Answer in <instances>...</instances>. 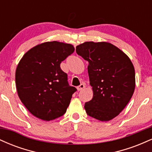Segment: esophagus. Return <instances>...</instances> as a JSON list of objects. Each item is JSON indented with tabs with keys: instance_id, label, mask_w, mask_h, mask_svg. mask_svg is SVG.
<instances>
[{
	"instance_id": "esophagus-1",
	"label": "esophagus",
	"mask_w": 152,
	"mask_h": 152,
	"mask_svg": "<svg viewBox=\"0 0 152 152\" xmlns=\"http://www.w3.org/2000/svg\"><path fill=\"white\" fill-rule=\"evenodd\" d=\"M84 88H85V85L83 84V83H81V84H80L79 86H77V90L78 91H81L82 89H83Z\"/></svg>"
}]
</instances>
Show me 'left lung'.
I'll use <instances>...</instances> for the list:
<instances>
[{"mask_svg":"<svg viewBox=\"0 0 152 152\" xmlns=\"http://www.w3.org/2000/svg\"><path fill=\"white\" fill-rule=\"evenodd\" d=\"M76 51L88 62V73L93 98L85 104L86 114L107 121L125 108L135 89V70L122 50L107 42L87 41Z\"/></svg>","mask_w":152,"mask_h":152,"instance_id":"1","label":"left lung"}]
</instances>
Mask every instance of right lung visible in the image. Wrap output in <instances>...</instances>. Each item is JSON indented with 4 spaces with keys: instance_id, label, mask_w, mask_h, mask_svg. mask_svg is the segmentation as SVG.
I'll return each instance as SVG.
<instances>
[{
    "instance_id": "add662e5",
    "label": "right lung",
    "mask_w": 152,
    "mask_h": 152,
    "mask_svg": "<svg viewBox=\"0 0 152 152\" xmlns=\"http://www.w3.org/2000/svg\"><path fill=\"white\" fill-rule=\"evenodd\" d=\"M74 50L69 43H43L26 52L18 63L15 71L18 95L36 117L50 121L66 113L77 89L69 86L60 64Z\"/></svg>"
}]
</instances>
